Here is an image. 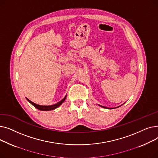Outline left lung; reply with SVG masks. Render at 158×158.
Here are the masks:
<instances>
[{
  "instance_id": "1",
  "label": "left lung",
  "mask_w": 158,
  "mask_h": 158,
  "mask_svg": "<svg viewBox=\"0 0 158 158\" xmlns=\"http://www.w3.org/2000/svg\"><path fill=\"white\" fill-rule=\"evenodd\" d=\"M100 106V105H99ZM101 106V107H105V108H107V107H104V106ZM109 109H112V108H109Z\"/></svg>"
}]
</instances>
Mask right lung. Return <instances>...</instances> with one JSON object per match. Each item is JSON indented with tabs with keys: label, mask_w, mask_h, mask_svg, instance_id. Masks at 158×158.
Here are the masks:
<instances>
[{
	"label": "right lung",
	"mask_w": 158,
	"mask_h": 158,
	"mask_svg": "<svg viewBox=\"0 0 158 158\" xmlns=\"http://www.w3.org/2000/svg\"><path fill=\"white\" fill-rule=\"evenodd\" d=\"M66 97V95L62 99V100H61V101H60L59 102H57V103H56V104H54V105H51V106H41V105H38V104H35V103H34V102H32V101H31L30 100H29L28 98H27V100L32 106H34L36 107V108H37L38 110H41V111H51V110H53L57 108V107H59V106L65 101Z\"/></svg>",
	"instance_id": "right-lung-1"
}]
</instances>
